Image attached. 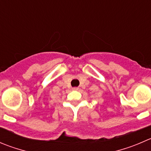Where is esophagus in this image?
I'll use <instances>...</instances> for the list:
<instances>
[{
    "label": "esophagus",
    "instance_id": "esophagus-1",
    "mask_svg": "<svg viewBox=\"0 0 151 151\" xmlns=\"http://www.w3.org/2000/svg\"><path fill=\"white\" fill-rule=\"evenodd\" d=\"M73 90L77 91V90H79V88H77V87H74V88H73Z\"/></svg>",
    "mask_w": 151,
    "mask_h": 151
}]
</instances>
